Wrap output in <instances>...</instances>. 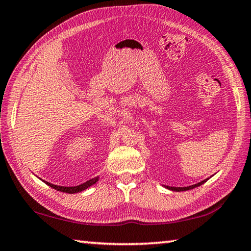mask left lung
Segmentation results:
<instances>
[{"instance_id": "obj_1", "label": "left lung", "mask_w": 251, "mask_h": 251, "mask_svg": "<svg viewBox=\"0 0 251 251\" xmlns=\"http://www.w3.org/2000/svg\"><path fill=\"white\" fill-rule=\"evenodd\" d=\"M209 179V178H206V179L201 180V182H197V184H194V185H190V186H187V187H174V186H166V185H163V187H165L166 189L169 190H173V192H185V190H189V189H193V188H196V187H199L202 184H205V182Z\"/></svg>"}]
</instances>
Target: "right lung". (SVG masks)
I'll return each instance as SVG.
<instances>
[{"label": "right lung", "mask_w": 251, "mask_h": 251, "mask_svg": "<svg viewBox=\"0 0 251 251\" xmlns=\"http://www.w3.org/2000/svg\"><path fill=\"white\" fill-rule=\"evenodd\" d=\"M41 179V178H40ZM100 177L97 176L95 178H92V179L87 180L86 182H83L82 185H78V186H73V187H66V186H57V185H54V184H50L49 181H45L43 179H41L42 181H44L46 185L52 187V188L58 190V192H63V193H67V194H76V193H79V192H83V190L87 189L88 187L93 186L94 184H96L97 181H99Z\"/></svg>", "instance_id": "1"}]
</instances>
